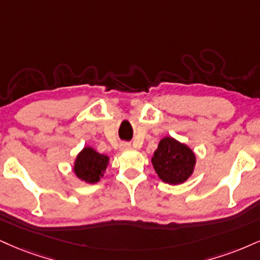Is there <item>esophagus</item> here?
<instances>
[{"label":"esophagus","instance_id":"34e87169","mask_svg":"<svg viewBox=\"0 0 260 260\" xmlns=\"http://www.w3.org/2000/svg\"><path fill=\"white\" fill-rule=\"evenodd\" d=\"M120 148H121V150H129V149H132V145H131L129 143H122L120 145Z\"/></svg>","mask_w":260,"mask_h":260}]
</instances>
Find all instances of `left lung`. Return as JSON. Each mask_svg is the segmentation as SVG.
I'll return each mask as SVG.
<instances>
[{
  "label": "left lung",
  "instance_id": "1",
  "mask_svg": "<svg viewBox=\"0 0 260 260\" xmlns=\"http://www.w3.org/2000/svg\"><path fill=\"white\" fill-rule=\"evenodd\" d=\"M151 164L162 181L171 185H179L192 176L196 155L186 144L180 143L173 137H165L155 150Z\"/></svg>",
  "mask_w": 260,
  "mask_h": 260
}]
</instances>
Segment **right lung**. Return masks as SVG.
Here are the masks:
<instances>
[{"label": "right lung", "mask_w": 260, "mask_h": 260, "mask_svg": "<svg viewBox=\"0 0 260 260\" xmlns=\"http://www.w3.org/2000/svg\"><path fill=\"white\" fill-rule=\"evenodd\" d=\"M110 157L99 154L92 146H84L77 154L74 161V173L81 181L87 184H95L104 177Z\"/></svg>", "instance_id": "obj_1"}]
</instances>
